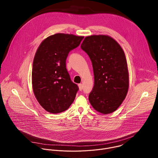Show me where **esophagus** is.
<instances>
[{
  "label": "esophagus",
  "instance_id": "esophagus-1",
  "mask_svg": "<svg viewBox=\"0 0 158 158\" xmlns=\"http://www.w3.org/2000/svg\"><path fill=\"white\" fill-rule=\"evenodd\" d=\"M78 85H79V89L80 91H82V90L83 89V85L82 84H79Z\"/></svg>",
  "mask_w": 158,
  "mask_h": 158
}]
</instances>
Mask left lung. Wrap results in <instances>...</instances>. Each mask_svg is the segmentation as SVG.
<instances>
[{"label":"left lung","mask_w":158,"mask_h":158,"mask_svg":"<svg viewBox=\"0 0 158 158\" xmlns=\"http://www.w3.org/2000/svg\"><path fill=\"white\" fill-rule=\"evenodd\" d=\"M81 49L91 59L94 84L89 95L93 108L102 114L115 111L125 99L129 88V73L125 54L112 37L93 35L85 37Z\"/></svg>","instance_id":"left-lung-1"}]
</instances>
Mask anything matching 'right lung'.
Listing matches in <instances>:
<instances>
[{
	"instance_id": "obj_1",
	"label": "right lung",
	"mask_w": 158,
	"mask_h": 158,
	"mask_svg": "<svg viewBox=\"0 0 158 158\" xmlns=\"http://www.w3.org/2000/svg\"><path fill=\"white\" fill-rule=\"evenodd\" d=\"M82 36L58 33L44 39L33 61L32 82L34 95L40 106L53 114L69 107L78 91L66 69L69 52L77 48Z\"/></svg>"
}]
</instances>
